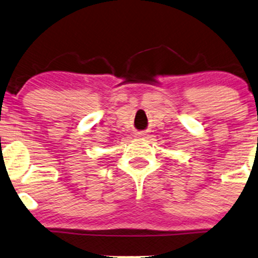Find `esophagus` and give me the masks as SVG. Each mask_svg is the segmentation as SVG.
<instances>
[{
    "instance_id": "esophagus-1",
    "label": "esophagus",
    "mask_w": 258,
    "mask_h": 258,
    "mask_svg": "<svg viewBox=\"0 0 258 258\" xmlns=\"http://www.w3.org/2000/svg\"><path fill=\"white\" fill-rule=\"evenodd\" d=\"M139 136L142 137V136H144V134H139Z\"/></svg>"
}]
</instances>
